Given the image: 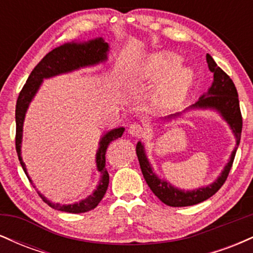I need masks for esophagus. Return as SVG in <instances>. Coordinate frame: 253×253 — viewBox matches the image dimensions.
Listing matches in <instances>:
<instances>
[{
	"label": "esophagus",
	"mask_w": 253,
	"mask_h": 253,
	"mask_svg": "<svg viewBox=\"0 0 253 253\" xmlns=\"http://www.w3.org/2000/svg\"><path fill=\"white\" fill-rule=\"evenodd\" d=\"M128 132H129V134H132V135H134V136H141V135L145 134L146 129H145V127L141 126V125L132 124L129 126Z\"/></svg>",
	"instance_id": "34e87169"
}]
</instances>
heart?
<instances>
[{"label": "heart", "mask_w": 253, "mask_h": 253, "mask_svg": "<svg viewBox=\"0 0 253 253\" xmlns=\"http://www.w3.org/2000/svg\"><path fill=\"white\" fill-rule=\"evenodd\" d=\"M181 57L171 52L151 56L144 65L145 76L150 80L167 78L158 85L155 98L159 106L169 108L179 102L187 95L193 83V71L181 65Z\"/></svg>", "instance_id": "1"}]
</instances>
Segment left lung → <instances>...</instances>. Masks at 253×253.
Here are the masks:
<instances>
[{
	"instance_id": "8db88e82",
	"label": "left lung",
	"mask_w": 253,
	"mask_h": 253,
	"mask_svg": "<svg viewBox=\"0 0 253 253\" xmlns=\"http://www.w3.org/2000/svg\"><path fill=\"white\" fill-rule=\"evenodd\" d=\"M206 59H207L208 68L214 74V81L211 83V88L208 89V91L206 94H203L195 104H193V106H190L187 109L216 110L221 115L223 120L229 125L232 132L234 133V136H236L237 144L234 150L232 151L231 158H229L227 165L223 168L221 175L217 177L215 182H213L208 187L184 191L171 185L169 182L161 179L153 172L152 167L149 163V159H147L146 155H145L144 145L139 141L136 144V156H138L139 164H140V169L144 175L145 181L149 184L152 193L162 202L170 206V207H187V206L197 205V203L206 201L211 196H213L222 187L226 179H227L229 170H231L234 157H236L237 149L240 143V136H242L243 128V118L242 113H240L239 98H238V91L236 89V85H234L233 81L229 78L228 75L216 65L213 58L208 53L206 56ZM179 114L181 113L171 114L165 119L170 120V119L178 117Z\"/></svg>"
}]
</instances>
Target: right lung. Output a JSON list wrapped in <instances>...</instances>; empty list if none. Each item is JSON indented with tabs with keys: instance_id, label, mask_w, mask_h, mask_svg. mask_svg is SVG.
<instances>
[{
	"instance_id": "right-lung-1",
	"label": "right lung",
	"mask_w": 253,
	"mask_h": 253,
	"mask_svg": "<svg viewBox=\"0 0 253 253\" xmlns=\"http://www.w3.org/2000/svg\"><path fill=\"white\" fill-rule=\"evenodd\" d=\"M109 51V45L102 38H96V39L89 40L88 42H68L59 47L54 48L51 52H48L45 57L38 63V65L31 72L30 77L26 81V84L20 91L19 97L16 101V109H15V121H16V135H15V147L17 157H19L20 164L25 173L27 175L28 179L31 181L30 176L27 173L26 165L22 161L21 157V141H22V127H24V120L26 112H27L28 106L31 101L36 96L38 89L42 85V81L45 78H50L57 75L66 74L78 70L81 68L85 66L96 65L98 63L106 62L108 59L107 54ZM125 132L124 127L114 128L109 132H107L100 140V147H98L96 153V165L97 170L101 172V179L96 190L89 195L88 197L82 200V201L72 203V205H60V203H52L48 201L45 196L38 191L40 197L43 200V202L47 203L51 208L58 210L66 213L78 214L85 213L94 210L95 207L100 203L106 194L107 188L109 184V175L106 169V151L108 145L115 139L121 138L123 133ZM32 183V181H31Z\"/></svg>"
}]
</instances>
